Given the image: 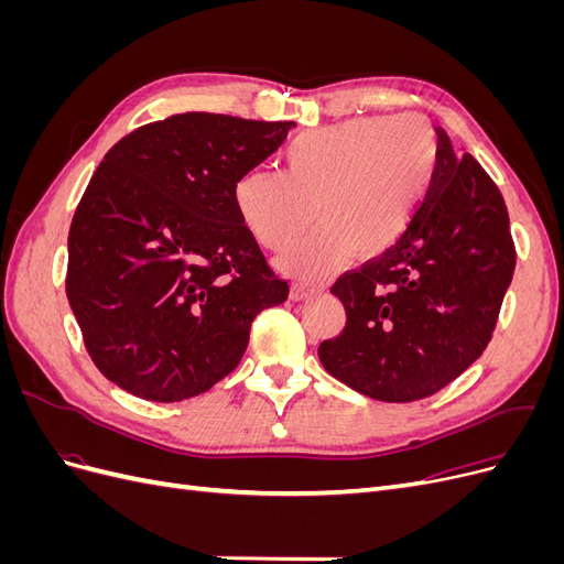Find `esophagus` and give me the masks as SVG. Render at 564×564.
<instances>
[{
    "instance_id": "obj_1",
    "label": "esophagus",
    "mask_w": 564,
    "mask_h": 564,
    "mask_svg": "<svg viewBox=\"0 0 564 564\" xmlns=\"http://www.w3.org/2000/svg\"><path fill=\"white\" fill-rule=\"evenodd\" d=\"M317 292H319L317 286H303V284H294V286H292V299H294V301L313 299Z\"/></svg>"
}]
</instances>
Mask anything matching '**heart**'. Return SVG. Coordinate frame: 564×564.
Instances as JSON below:
<instances>
[{
  "label": "heart",
  "instance_id": "obj_1",
  "mask_svg": "<svg viewBox=\"0 0 564 564\" xmlns=\"http://www.w3.org/2000/svg\"><path fill=\"white\" fill-rule=\"evenodd\" d=\"M437 135L421 115L357 117L303 131L284 148V172L251 169L235 183V207L251 237L282 251L280 265L315 280L355 251L362 259L395 245L429 193Z\"/></svg>",
  "mask_w": 564,
  "mask_h": 564
}]
</instances>
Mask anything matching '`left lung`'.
I'll list each match as a JSON object with an SVG mask.
<instances>
[{
	"label": "left lung",
	"mask_w": 564,
	"mask_h": 564,
	"mask_svg": "<svg viewBox=\"0 0 564 564\" xmlns=\"http://www.w3.org/2000/svg\"><path fill=\"white\" fill-rule=\"evenodd\" d=\"M513 270L497 183L437 127L435 176L404 235L334 282L346 327L322 340L319 362L371 400L429 398L487 348Z\"/></svg>",
	"instance_id": "obj_1"
}]
</instances>
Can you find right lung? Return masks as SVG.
Returning a JSON list of instances; mask_svg holds the SVG:
<instances>
[{"label": "right lung", "mask_w": 564, "mask_h": 564, "mask_svg": "<svg viewBox=\"0 0 564 564\" xmlns=\"http://www.w3.org/2000/svg\"><path fill=\"white\" fill-rule=\"evenodd\" d=\"M292 122L183 112L115 143L67 235L65 294L108 381L150 402L207 392L253 317L289 296L235 207V183Z\"/></svg>", "instance_id": "right-lung-1"}]
</instances>
